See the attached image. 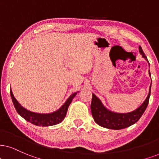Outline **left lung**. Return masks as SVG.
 <instances>
[{
  "mask_svg": "<svg viewBox=\"0 0 159 159\" xmlns=\"http://www.w3.org/2000/svg\"><path fill=\"white\" fill-rule=\"evenodd\" d=\"M139 52L142 54V57L148 61L145 54L142 51L141 46H139ZM149 74L150 75V70ZM150 89H151V85L150 86L149 94H148L146 100L137 109L130 112V113L125 114L115 113V112L109 111L102 104L99 98H98L94 94H92L91 111L94 122L102 127L113 130L123 129V128L132 125L140 119V117L145 111L148 103H149Z\"/></svg>",
  "mask_w": 159,
  "mask_h": 159,
  "instance_id": "left-lung-1",
  "label": "left lung"
}]
</instances>
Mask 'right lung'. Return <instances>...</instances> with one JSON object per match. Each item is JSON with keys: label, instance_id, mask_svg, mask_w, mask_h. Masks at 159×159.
<instances>
[{"label": "right lung", "instance_id": "obj_1", "mask_svg": "<svg viewBox=\"0 0 159 159\" xmlns=\"http://www.w3.org/2000/svg\"><path fill=\"white\" fill-rule=\"evenodd\" d=\"M10 94H11V100H12L13 104L17 113L28 122H31L35 125L43 127V126L55 125L62 122V120L65 119L66 114H67V108L69 107L70 104L71 103L72 100L76 95L77 92L71 94L65 104L59 109L51 114H38L30 111L21 106L20 104L18 103L17 100L14 97L11 89L10 90Z\"/></svg>", "mask_w": 159, "mask_h": 159}]
</instances>
